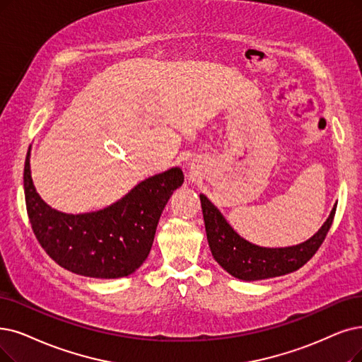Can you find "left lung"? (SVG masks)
I'll use <instances>...</instances> for the list:
<instances>
[{"mask_svg": "<svg viewBox=\"0 0 362 362\" xmlns=\"http://www.w3.org/2000/svg\"><path fill=\"white\" fill-rule=\"evenodd\" d=\"M200 204L214 259L231 276L250 282L282 276L305 266L322 245L337 208V204L332 206L327 221L310 239L293 247L266 248L238 235L205 194H200Z\"/></svg>", "mask_w": 362, "mask_h": 362, "instance_id": "1", "label": "left lung"}]
</instances>
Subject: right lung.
Listing matches in <instances>:
<instances>
[{
  "label": "right lung",
  "instance_id": "add662e5",
  "mask_svg": "<svg viewBox=\"0 0 362 362\" xmlns=\"http://www.w3.org/2000/svg\"><path fill=\"white\" fill-rule=\"evenodd\" d=\"M31 148L23 169L26 211L37 240L61 267L88 278L129 276L146 262L169 197L184 182L180 168H170L136 184L112 205L84 214L49 206L31 177Z\"/></svg>",
  "mask_w": 362,
  "mask_h": 362
}]
</instances>
